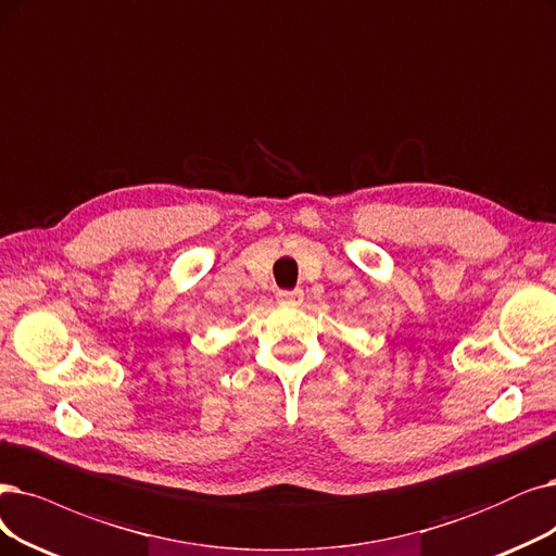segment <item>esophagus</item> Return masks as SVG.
Here are the masks:
<instances>
[{"label":"esophagus","mask_w":556,"mask_h":556,"mask_svg":"<svg viewBox=\"0 0 556 556\" xmlns=\"http://www.w3.org/2000/svg\"><path fill=\"white\" fill-rule=\"evenodd\" d=\"M276 296H278L280 305H290V307L299 305L303 301V292L301 290H280Z\"/></svg>","instance_id":"34e87169"}]
</instances>
